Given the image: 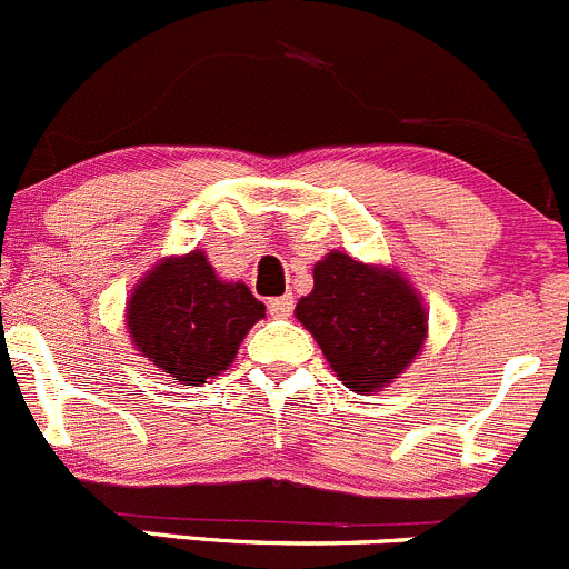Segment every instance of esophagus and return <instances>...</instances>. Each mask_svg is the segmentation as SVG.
Wrapping results in <instances>:
<instances>
[{
  "label": "esophagus",
  "mask_w": 569,
  "mask_h": 569,
  "mask_svg": "<svg viewBox=\"0 0 569 569\" xmlns=\"http://www.w3.org/2000/svg\"><path fill=\"white\" fill-rule=\"evenodd\" d=\"M268 312L273 315V318H287V315L292 312V296L287 292V296H277L268 301Z\"/></svg>",
  "instance_id": "esophagus-1"
}]
</instances>
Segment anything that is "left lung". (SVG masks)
I'll return each instance as SVG.
<instances>
[{"label":"left lung","instance_id":"left-lung-1","mask_svg":"<svg viewBox=\"0 0 569 569\" xmlns=\"http://www.w3.org/2000/svg\"><path fill=\"white\" fill-rule=\"evenodd\" d=\"M312 279L296 318L351 392H379L423 351L429 312L396 266L359 262L335 249L315 262Z\"/></svg>","mask_w":569,"mask_h":569}]
</instances>
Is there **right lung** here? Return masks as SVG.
I'll return each mask as SVG.
<instances>
[{"label":"right lung","mask_w":569,"mask_h":569,"mask_svg":"<svg viewBox=\"0 0 569 569\" xmlns=\"http://www.w3.org/2000/svg\"><path fill=\"white\" fill-rule=\"evenodd\" d=\"M127 331L140 357L184 387L207 385L238 357L251 326L266 318L243 282H227L201 249L162 257L127 298Z\"/></svg>","instance_id":"1"}]
</instances>
